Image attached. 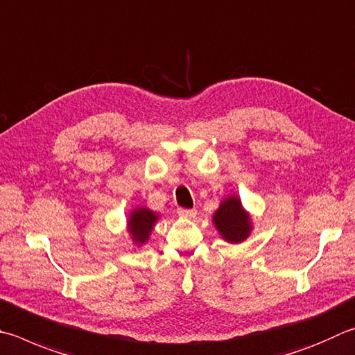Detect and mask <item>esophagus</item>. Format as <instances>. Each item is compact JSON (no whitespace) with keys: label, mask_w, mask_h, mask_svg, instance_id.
I'll return each instance as SVG.
<instances>
[{"label":"esophagus","mask_w":355,"mask_h":355,"mask_svg":"<svg viewBox=\"0 0 355 355\" xmlns=\"http://www.w3.org/2000/svg\"><path fill=\"white\" fill-rule=\"evenodd\" d=\"M177 212H178V216L186 217V218H192V217H196V214H197L196 209H184V208H178Z\"/></svg>","instance_id":"1"}]
</instances>
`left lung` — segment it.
<instances>
[{
	"instance_id": "8db88e82",
	"label": "left lung",
	"mask_w": 355,
	"mask_h": 355,
	"mask_svg": "<svg viewBox=\"0 0 355 355\" xmlns=\"http://www.w3.org/2000/svg\"><path fill=\"white\" fill-rule=\"evenodd\" d=\"M216 228L225 241L230 243H241L251 233V218L243 209L241 198L237 196H228L218 206L212 216Z\"/></svg>"
}]
</instances>
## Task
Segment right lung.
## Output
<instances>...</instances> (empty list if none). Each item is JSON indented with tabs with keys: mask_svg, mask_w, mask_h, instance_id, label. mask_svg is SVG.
<instances>
[{
	"mask_svg": "<svg viewBox=\"0 0 355 355\" xmlns=\"http://www.w3.org/2000/svg\"><path fill=\"white\" fill-rule=\"evenodd\" d=\"M158 220L157 212L150 211L146 206H141V208L133 209L128 216L127 220V228L128 233L132 236V241L138 245H143L149 241L150 233L155 223Z\"/></svg>",
	"mask_w": 355,
	"mask_h": 355,
	"instance_id": "obj_1",
	"label": "right lung"
}]
</instances>
